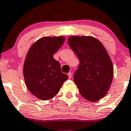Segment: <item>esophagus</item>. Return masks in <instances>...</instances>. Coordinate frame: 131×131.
Segmentation results:
<instances>
[{
  "label": "esophagus",
  "mask_w": 131,
  "mask_h": 131,
  "mask_svg": "<svg viewBox=\"0 0 131 131\" xmlns=\"http://www.w3.org/2000/svg\"><path fill=\"white\" fill-rule=\"evenodd\" d=\"M68 76H69V79H71L72 77V73H71V72H69L68 73Z\"/></svg>",
  "instance_id": "34e87169"
}]
</instances>
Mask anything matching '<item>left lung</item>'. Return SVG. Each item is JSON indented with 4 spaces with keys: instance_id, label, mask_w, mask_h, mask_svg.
I'll return each instance as SVG.
<instances>
[{
    "instance_id": "obj_1",
    "label": "left lung",
    "mask_w": 131,
    "mask_h": 131,
    "mask_svg": "<svg viewBox=\"0 0 131 131\" xmlns=\"http://www.w3.org/2000/svg\"><path fill=\"white\" fill-rule=\"evenodd\" d=\"M68 43L79 59L74 81L79 93L97 102L108 93L114 75L112 62L102 43L91 36H71Z\"/></svg>"
}]
</instances>
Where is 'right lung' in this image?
Wrapping results in <instances>:
<instances>
[{
    "mask_svg": "<svg viewBox=\"0 0 131 131\" xmlns=\"http://www.w3.org/2000/svg\"><path fill=\"white\" fill-rule=\"evenodd\" d=\"M64 40L62 36L43 37L36 41L27 52L23 66L25 82L31 93L40 100L54 97L68 79L53 57Z\"/></svg>",
    "mask_w": 131,
    "mask_h": 131,
    "instance_id": "add662e5",
    "label": "right lung"
}]
</instances>
